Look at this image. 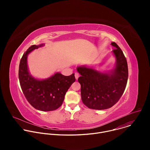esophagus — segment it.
I'll return each mask as SVG.
<instances>
[{
	"label": "esophagus",
	"mask_w": 150,
	"mask_h": 150,
	"mask_svg": "<svg viewBox=\"0 0 150 150\" xmlns=\"http://www.w3.org/2000/svg\"><path fill=\"white\" fill-rule=\"evenodd\" d=\"M79 76V73H78L77 72H76L75 73V78H76V79H78V78Z\"/></svg>",
	"instance_id": "obj_1"
}]
</instances>
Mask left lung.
Masks as SVG:
<instances>
[{
	"mask_svg": "<svg viewBox=\"0 0 150 150\" xmlns=\"http://www.w3.org/2000/svg\"><path fill=\"white\" fill-rule=\"evenodd\" d=\"M113 53L116 59L115 68L110 73H103L93 68L79 67L81 75L78 79L81 84V94L83 103L88 108L104 110L112 108L120 98L125 90L128 68L126 59L115 42Z\"/></svg>",
	"mask_w": 150,
	"mask_h": 150,
	"instance_id": "1",
	"label": "left lung"
}]
</instances>
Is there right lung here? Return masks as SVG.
Segmentation results:
<instances>
[{"instance_id": "right-lung-1", "label": "right lung", "mask_w": 150, "mask_h": 150, "mask_svg": "<svg viewBox=\"0 0 150 150\" xmlns=\"http://www.w3.org/2000/svg\"><path fill=\"white\" fill-rule=\"evenodd\" d=\"M44 45H33L24 53L19 67V80L21 89L29 103L41 111H52L62 104L66 93L75 81L74 74L69 76L56 73L49 78L38 80L33 78L28 70L27 56Z\"/></svg>"}]
</instances>
